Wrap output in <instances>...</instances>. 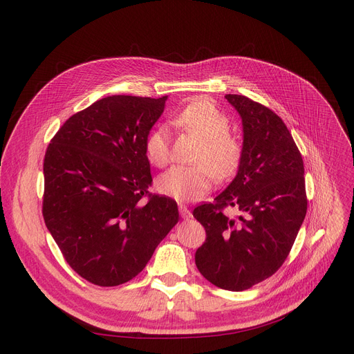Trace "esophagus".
Here are the masks:
<instances>
[{
	"label": "esophagus",
	"mask_w": 354,
	"mask_h": 354,
	"mask_svg": "<svg viewBox=\"0 0 354 354\" xmlns=\"http://www.w3.org/2000/svg\"><path fill=\"white\" fill-rule=\"evenodd\" d=\"M179 214H180V216L183 218V219H191L192 218V214H191V211L188 209V207H185V205H179Z\"/></svg>",
	"instance_id": "obj_1"
}]
</instances>
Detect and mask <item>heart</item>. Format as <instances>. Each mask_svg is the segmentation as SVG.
I'll list each match as a JSON object with an SVG mask.
<instances>
[{
  "mask_svg": "<svg viewBox=\"0 0 354 354\" xmlns=\"http://www.w3.org/2000/svg\"><path fill=\"white\" fill-rule=\"evenodd\" d=\"M174 123L201 140L195 166H172L156 179L160 194L180 202H192L205 195L218 179H228L238 171L243 146L230 135V120L209 100L196 99L185 106ZM169 133L158 126L145 139V153L152 165L162 167L169 160Z\"/></svg>",
  "mask_w": 354,
  "mask_h": 354,
  "instance_id": "b5f03b06",
  "label": "heart"
}]
</instances>
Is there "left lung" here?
<instances>
[{"mask_svg": "<svg viewBox=\"0 0 354 354\" xmlns=\"http://www.w3.org/2000/svg\"><path fill=\"white\" fill-rule=\"evenodd\" d=\"M225 99L243 120V159L212 203L194 209L207 231L195 254L214 286L244 291L283 266L307 212L304 165L290 130L268 107L239 95ZM235 207L236 218L223 214Z\"/></svg>", "mask_w": 354, "mask_h": 354, "instance_id": "left-lung-1", "label": "left lung"}]
</instances>
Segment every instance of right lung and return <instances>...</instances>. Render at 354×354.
I'll return each mask as SVG.
<instances>
[{"label": "right lung", "instance_id": "obj_1", "mask_svg": "<svg viewBox=\"0 0 354 354\" xmlns=\"http://www.w3.org/2000/svg\"><path fill=\"white\" fill-rule=\"evenodd\" d=\"M166 99H100L66 120L47 147L44 222L68 266L96 286L132 280L179 221L174 199L140 201L152 183L145 139Z\"/></svg>", "mask_w": 354, "mask_h": 354}]
</instances>
